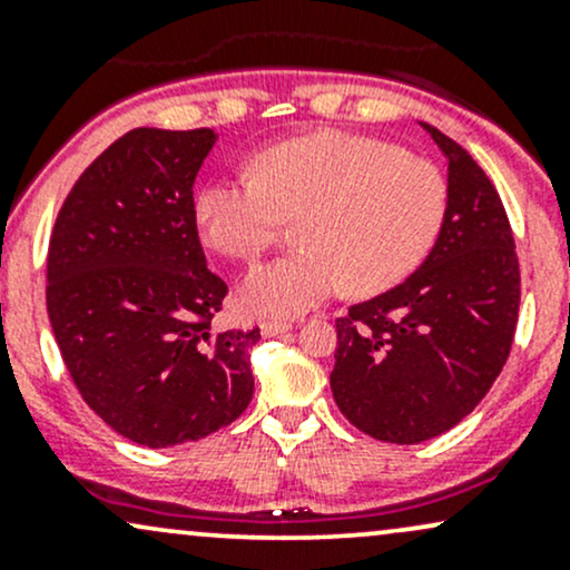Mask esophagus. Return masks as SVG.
Masks as SVG:
<instances>
[{
	"mask_svg": "<svg viewBox=\"0 0 570 570\" xmlns=\"http://www.w3.org/2000/svg\"><path fill=\"white\" fill-rule=\"evenodd\" d=\"M294 326V322H263L259 324V330H263V335L265 337H271V335H281V332H289Z\"/></svg>",
	"mask_w": 570,
	"mask_h": 570,
	"instance_id": "obj_1",
	"label": "esophagus"
}]
</instances>
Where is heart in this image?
<instances>
[{"label":"heart","mask_w":570,"mask_h":570,"mask_svg":"<svg viewBox=\"0 0 570 570\" xmlns=\"http://www.w3.org/2000/svg\"><path fill=\"white\" fill-rule=\"evenodd\" d=\"M448 217V181L434 163L370 136L324 130L273 144L252 174L212 179L195 198L200 238L252 263L289 219L299 248L254 267L238 299L254 316H294L348 284L375 294L426 259Z\"/></svg>","instance_id":"1"}]
</instances>
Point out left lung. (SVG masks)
Segmentation results:
<instances>
[{
  "mask_svg": "<svg viewBox=\"0 0 570 570\" xmlns=\"http://www.w3.org/2000/svg\"><path fill=\"white\" fill-rule=\"evenodd\" d=\"M448 158V217L423 265L340 316L330 383L340 412L381 442L417 444L461 423L507 364L520 311L514 235L493 181L421 122Z\"/></svg>",
  "mask_w": 570,
  "mask_h": 570,
  "instance_id": "1",
  "label": "left lung"
}]
</instances>
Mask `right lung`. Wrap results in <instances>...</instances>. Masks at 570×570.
Returning a JSON list of instances; mask_svg holds the SVG:
<instances>
[{"instance_id":"right-lung-1","label":"right lung","mask_w":570,"mask_h":570,"mask_svg":"<svg viewBox=\"0 0 570 570\" xmlns=\"http://www.w3.org/2000/svg\"><path fill=\"white\" fill-rule=\"evenodd\" d=\"M212 128H134L85 168L48 246V316L88 407L144 448L230 426L254 394L259 330H214L193 185Z\"/></svg>"}]
</instances>
